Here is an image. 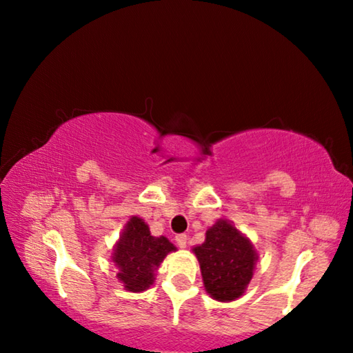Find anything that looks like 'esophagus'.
I'll list each match as a JSON object with an SVG mask.
<instances>
[{
  "mask_svg": "<svg viewBox=\"0 0 353 353\" xmlns=\"http://www.w3.org/2000/svg\"><path fill=\"white\" fill-rule=\"evenodd\" d=\"M187 240H188V236L185 235V234L176 235V243H177V246L181 248V249H183L185 246H187Z\"/></svg>",
  "mask_w": 353,
  "mask_h": 353,
  "instance_id": "obj_1",
  "label": "esophagus"
}]
</instances>
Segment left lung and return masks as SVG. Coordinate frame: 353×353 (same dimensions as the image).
<instances>
[{
  "label": "left lung",
  "instance_id": "left-lung-1",
  "mask_svg": "<svg viewBox=\"0 0 353 353\" xmlns=\"http://www.w3.org/2000/svg\"><path fill=\"white\" fill-rule=\"evenodd\" d=\"M199 260L205 291L219 302L243 296L254 276L259 254L254 244L227 219H218L205 234V241L193 248Z\"/></svg>",
  "mask_w": 353,
  "mask_h": 353
}]
</instances>
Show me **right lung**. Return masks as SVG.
<instances>
[{
  "label": "right lung",
  "mask_w": 353,
  "mask_h": 353,
  "mask_svg": "<svg viewBox=\"0 0 353 353\" xmlns=\"http://www.w3.org/2000/svg\"><path fill=\"white\" fill-rule=\"evenodd\" d=\"M176 246L166 236H152L148 224L132 216L113 249L112 260L118 268L117 277L130 292H141L154 283L155 271Z\"/></svg>",
  "instance_id": "1"
}]
</instances>
